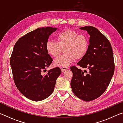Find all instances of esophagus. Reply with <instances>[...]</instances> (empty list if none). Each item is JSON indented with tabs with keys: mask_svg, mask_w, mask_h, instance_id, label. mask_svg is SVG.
Wrapping results in <instances>:
<instances>
[{
	"mask_svg": "<svg viewBox=\"0 0 123 123\" xmlns=\"http://www.w3.org/2000/svg\"><path fill=\"white\" fill-rule=\"evenodd\" d=\"M61 70H62V72H64L66 70H67V69H68V67H61Z\"/></svg>",
	"mask_w": 123,
	"mask_h": 123,
	"instance_id": "esophagus-1",
	"label": "esophagus"
}]
</instances>
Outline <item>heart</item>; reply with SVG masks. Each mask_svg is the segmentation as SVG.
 Listing matches in <instances>:
<instances>
[{
    "label": "heart",
    "instance_id": "heart-1",
    "mask_svg": "<svg viewBox=\"0 0 123 123\" xmlns=\"http://www.w3.org/2000/svg\"><path fill=\"white\" fill-rule=\"evenodd\" d=\"M57 42L49 40L45 44L47 53L52 57H56L61 48L64 53L55 60L54 64L58 67H67L75 60H79L86 55L88 49V40L84 35L79 34L71 29H66L56 36Z\"/></svg>",
    "mask_w": 123,
    "mask_h": 123
}]
</instances>
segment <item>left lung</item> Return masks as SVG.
Listing matches in <instances>:
<instances>
[{
  "label": "left lung",
  "mask_w": 123,
  "mask_h": 123,
  "mask_svg": "<svg viewBox=\"0 0 123 123\" xmlns=\"http://www.w3.org/2000/svg\"><path fill=\"white\" fill-rule=\"evenodd\" d=\"M80 29L87 31L90 38L87 53L77 64L88 69V73L84 74L85 70L71 67L70 86L76 97L89 101L99 97L109 86L114 71L113 53L109 41L97 28L86 26Z\"/></svg>",
  "instance_id": "8db88e82"
}]
</instances>
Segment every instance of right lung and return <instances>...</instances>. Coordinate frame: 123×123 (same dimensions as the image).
Returning <instances> with one entry per match:
<instances>
[{
	"instance_id": "right-lung-1",
	"label": "right lung",
	"mask_w": 123,
	"mask_h": 123,
	"mask_svg": "<svg viewBox=\"0 0 123 123\" xmlns=\"http://www.w3.org/2000/svg\"><path fill=\"white\" fill-rule=\"evenodd\" d=\"M56 29L49 26L37 29L20 38L13 47L10 64L14 83L20 92L31 100L41 101L49 97L61 73L56 67L42 74L53 61L45 44Z\"/></svg>"
}]
</instances>
